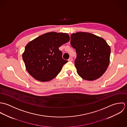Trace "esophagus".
I'll return each mask as SVG.
<instances>
[{"label": "esophagus", "mask_w": 127, "mask_h": 127, "mask_svg": "<svg viewBox=\"0 0 127 127\" xmlns=\"http://www.w3.org/2000/svg\"><path fill=\"white\" fill-rule=\"evenodd\" d=\"M68 61H69V62H72L73 61L72 58L70 57L69 58V59L68 60Z\"/></svg>", "instance_id": "obj_1"}]
</instances>
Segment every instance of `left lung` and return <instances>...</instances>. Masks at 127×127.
Here are the masks:
<instances>
[{"instance_id": "obj_1", "label": "left lung", "mask_w": 127, "mask_h": 127, "mask_svg": "<svg viewBox=\"0 0 127 127\" xmlns=\"http://www.w3.org/2000/svg\"><path fill=\"white\" fill-rule=\"evenodd\" d=\"M70 43L76 50L75 66L83 79L93 81L103 75L109 63L110 48L103 38L87 32L71 35Z\"/></svg>"}]
</instances>
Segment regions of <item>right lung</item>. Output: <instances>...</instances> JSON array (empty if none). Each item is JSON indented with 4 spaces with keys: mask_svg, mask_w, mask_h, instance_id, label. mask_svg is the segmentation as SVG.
Instances as JSON below:
<instances>
[{
    "mask_svg": "<svg viewBox=\"0 0 127 127\" xmlns=\"http://www.w3.org/2000/svg\"><path fill=\"white\" fill-rule=\"evenodd\" d=\"M66 33L49 32L37 37L25 46L22 59L28 73L36 80L47 82L61 72L68 62L62 58L59 49L68 42Z\"/></svg>",
    "mask_w": 127,
    "mask_h": 127,
    "instance_id": "right-lung-1",
    "label": "right lung"
}]
</instances>
